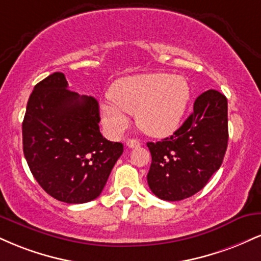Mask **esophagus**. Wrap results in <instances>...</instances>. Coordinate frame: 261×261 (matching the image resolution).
<instances>
[{"label":"esophagus","mask_w":261,"mask_h":261,"mask_svg":"<svg viewBox=\"0 0 261 261\" xmlns=\"http://www.w3.org/2000/svg\"><path fill=\"white\" fill-rule=\"evenodd\" d=\"M126 146L128 147V148H136V147L141 146V142L136 139H128L126 141Z\"/></svg>","instance_id":"obj_1"}]
</instances>
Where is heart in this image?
<instances>
[{"label": "heart", "instance_id": "obj_1", "mask_svg": "<svg viewBox=\"0 0 261 261\" xmlns=\"http://www.w3.org/2000/svg\"><path fill=\"white\" fill-rule=\"evenodd\" d=\"M191 97L188 81L180 75L150 73L121 77L113 84L111 98L100 105L103 122L119 131L135 113L137 126L150 136H166L180 124Z\"/></svg>", "mask_w": 261, "mask_h": 261}]
</instances>
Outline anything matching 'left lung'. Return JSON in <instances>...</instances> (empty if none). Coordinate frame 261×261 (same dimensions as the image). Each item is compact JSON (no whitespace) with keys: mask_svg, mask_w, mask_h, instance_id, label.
<instances>
[{"mask_svg":"<svg viewBox=\"0 0 261 261\" xmlns=\"http://www.w3.org/2000/svg\"><path fill=\"white\" fill-rule=\"evenodd\" d=\"M227 141V98L216 90L205 91L172 136L147 143L150 191L169 202L199 192L221 166Z\"/></svg>","mask_w":261,"mask_h":261,"instance_id":"1","label":"left lung"}]
</instances>
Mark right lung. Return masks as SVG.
I'll list each match as a JSON object with an SVG mask.
<instances>
[{
	"mask_svg": "<svg viewBox=\"0 0 261 261\" xmlns=\"http://www.w3.org/2000/svg\"><path fill=\"white\" fill-rule=\"evenodd\" d=\"M99 106L68 90L63 73L34 87L23 120V150L31 174L49 196L68 204L96 199L124 146L99 133Z\"/></svg>",
	"mask_w": 261,
	"mask_h": 261,
	"instance_id": "obj_1",
	"label": "right lung"
}]
</instances>
